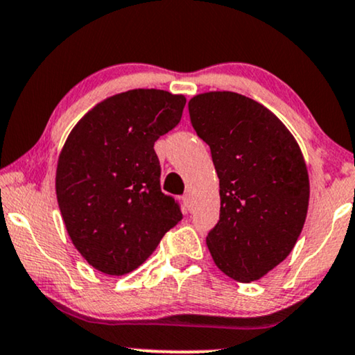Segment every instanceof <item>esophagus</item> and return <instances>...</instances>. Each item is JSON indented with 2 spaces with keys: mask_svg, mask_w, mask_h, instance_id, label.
<instances>
[{
  "mask_svg": "<svg viewBox=\"0 0 355 355\" xmlns=\"http://www.w3.org/2000/svg\"><path fill=\"white\" fill-rule=\"evenodd\" d=\"M183 204H184V207L188 209V211H193V199H191V196H189V194H184V196H183Z\"/></svg>",
  "mask_w": 355,
  "mask_h": 355,
  "instance_id": "1",
  "label": "esophagus"
}]
</instances>
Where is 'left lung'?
Segmentation results:
<instances>
[{"mask_svg":"<svg viewBox=\"0 0 355 355\" xmlns=\"http://www.w3.org/2000/svg\"><path fill=\"white\" fill-rule=\"evenodd\" d=\"M188 109L220 180V218L207 248L227 277L256 282L289 256L306 222L301 148L275 114L239 93L196 94Z\"/></svg>","mask_w":355,"mask_h":355,"instance_id":"obj_1","label":"left lung"}]
</instances>
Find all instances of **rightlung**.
<instances>
[{
    "label": "right lung",
    "instance_id": "right-lung-1",
    "mask_svg": "<svg viewBox=\"0 0 355 355\" xmlns=\"http://www.w3.org/2000/svg\"><path fill=\"white\" fill-rule=\"evenodd\" d=\"M187 98L130 89L98 103L72 128L56 168V196L73 246L106 275H125L182 220L161 191L154 143L178 125Z\"/></svg>",
    "mask_w": 355,
    "mask_h": 355
}]
</instances>
